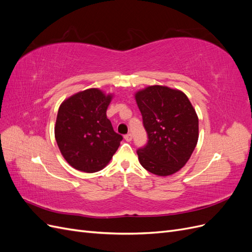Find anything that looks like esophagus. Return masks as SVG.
Returning <instances> with one entry per match:
<instances>
[{"mask_svg":"<svg viewBox=\"0 0 252 252\" xmlns=\"http://www.w3.org/2000/svg\"><path fill=\"white\" fill-rule=\"evenodd\" d=\"M124 139L127 141V142H130L132 140V134L131 133H127L124 135Z\"/></svg>","mask_w":252,"mask_h":252,"instance_id":"esophagus-1","label":"esophagus"}]
</instances>
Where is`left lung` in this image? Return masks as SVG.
Listing matches in <instances>:
<instances>
[{"mask_svg": "<svg viewBox=\"0 0 252 252\" xmlns=\"http://www.w3.org/2000/svg\"><path fill=\"white\" fill-rule=\"evenodd\" d=\"M148 140L136 150L141 165L157 175H170L184 166L199 139V119L185 94L149 86L135 94Z\"/></svg>", "mask_w": 252, "mask_h": 252, "instance_id": "8db88e82", "label": "left lung"}]
</instances>
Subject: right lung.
Masks as SVG:
<instances>
[{"label": "right lung", "mask_w": 252, "mask_h": 252, "mask_svg": "<svg viewBox=\"0 0 252 252\" xmlns=\"http://www.w3.org/2000/svg\"><path fill=\"white\" fill-rule=\"evenodd\" d=\"M111 95L91 88L70 96L60 106L55 135L61 154L84 172L103 169L116 154L123 136L113 130L106 110Z\"/></svg>", "instance_id": "obj_1"}]
</instances>
